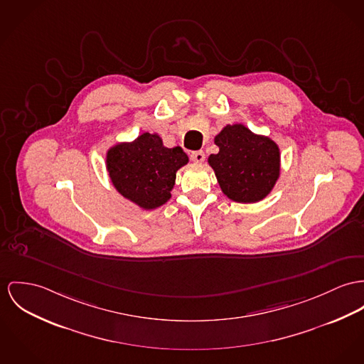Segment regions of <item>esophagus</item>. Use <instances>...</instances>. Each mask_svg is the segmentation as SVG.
<instances>
[{"mask_svg": "<svg viewBox=\"0 0 364 364\" xmlns=\"http://www.w3.org/2000/svg\"><path fill=\"white\" fill-rule=\"evenodd\" d=\"M191 161L196 162V164H202L205 161V152L203 151L191 152Z\"/></svg>", "mask_w": 364, "mask_h": 364, "instance_id": "34e87169", "label": "esophagus"}]
</instances>
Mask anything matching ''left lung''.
<instances>
[{"instance_id": "obj_1", "label": "left lung", "mask_w": 364, "mask_h": 364, "mask_svg": "<svg viewBox=\"0 0 364 364\" xmlns=\"http://www.w3.org/2000/svg\"><path fill=\"white\" fill-rule=\"evenodd\" d=\"M215 144L219 152L209 156V165L225 196L252 203L272 191L280 174V151L274 141L232 124L224 127Z\"/></svg>"}]
</instances>
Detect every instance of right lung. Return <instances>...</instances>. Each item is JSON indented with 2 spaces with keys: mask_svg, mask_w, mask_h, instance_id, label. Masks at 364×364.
<instances>
[{
  "mask_svg": "<svg viewBox=\"0 0 364 364\" xmlns=\"http://www.w3.org/2000/svg\"><path fill=\"white\" fill-rule=\"evenodd\" d=\"M187 162L180 146L166 148L159 136L149 133L130 144H117L107 156L114 188L144 209H155L168 200L176 171Z\"/></svg>",
  "mask_w": 364,
  "mask_h": 364,
  "instance_id": "right-lung-1",
  "label": "right lung"
}]
</instances>
